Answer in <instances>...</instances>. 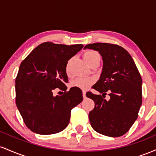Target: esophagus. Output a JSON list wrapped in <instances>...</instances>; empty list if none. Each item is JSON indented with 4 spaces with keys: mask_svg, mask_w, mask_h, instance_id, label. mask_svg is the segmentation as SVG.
Instances as JSON below:
<instances>
[{
    "mask_svg": "<svg viewBox=\"0 0 156 156\" xmlns=\"http://www.w3.org/2000/svg\"><path fill=\"white\" fill-rule=\"evenodd\" d=\"M83 98H87V97H86V91L85 90L83 91Z\"/></svg>",
    "mask_w": 156,
    "mask_h": 156,
    "instance_id": "obj_1",
    "label": "esophagus"
}]
</instances>
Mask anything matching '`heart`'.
Instances as JSON below:
<instances>
[{"label": "heart", "mask_w": 156, "mask_h": 156, "mask_svg": "<svg viewBox=\"0 0 156 156\" xmlns=\"http://www.w3.org/2000/svg\"><path fill=\"white\" fill-rule=\"evenodd\" d=\"M100 57L99 53L94 51H87L83 53V58L86 62L89 64H90L95 58ZM69 61L67 62V66H66V70L69 72ZM94 83V79L92 78H87V77H79L74 79L71 82V86L73 87H77V88L87 89L89 88L92 84Z\"/></svg>", "instance_id": "obj_1"}]
</instances>
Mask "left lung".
Instances as JSON below:
<instances>
[{
  "instance_id": "1",
  "label": "left lung",
  "mask_w": 156,
  "mask_h": 156,
  "mask_svg": "<svg viewBox=\"0 0 156 156\" xmlns=\"http://www.w3.org/2000/svg\"><path fill=\"white\" fill-rule=\"evenodd\" d=\"M84 49L98 51L103 62L99 80L92 87L102 95L90 92L86 94L94 102V108L89 114L91 125L103 135L121 136L136 120L141 105L140 73L131 55L120 46L97 42ZM107 91L109 101L102 98Z\"/></svg>"
}]
</instances>
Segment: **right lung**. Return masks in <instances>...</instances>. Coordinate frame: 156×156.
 Masks as SVG:
<instances>
[{
	"label": "right lung",
	"instance_id": "obj_1",
	"mask_svg": "<svg viewBox=\"0 0 156 156\" xmlns=\"http://www.w3.org/2000/svg\"><path fill=\"white\" fill-rule=\"evenodd\" d=\"M83 47L80 44L44 42L22 62L15 80L16 105L31 131L49 135L67 128L71 109L83 101V95L81 89L77 87L66 92V66ZM55 88L65 93L53 96L52 91Z\"/></svg>",
	"mask_w": 156,
	"mask_h": 156
}]
</instances>
